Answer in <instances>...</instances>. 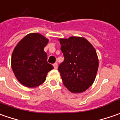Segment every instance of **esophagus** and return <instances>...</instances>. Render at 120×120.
<instances>
[{"mask_svg":"<svg viewBox=\"0 0 120 120\" xmlns=\"http://www.w3.org/2000/svg\"><path fill=\"white\" fill-rule=\"evenodd\" d=\"M53 67H54V68H55V69H57V67H58L57 63H54V64H53Z\"/></svg>","mask_w":120,"mask_h":120,"instance_id":"34e87169","label":"esophagus"}]
</instances>
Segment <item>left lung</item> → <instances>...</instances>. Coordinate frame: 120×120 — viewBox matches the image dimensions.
I'll list each match as a JSON object with an SVG mask.
<instances>
[{"instance_id": "8db88e82", "label": "left lung", "mask_w": 120, "mask_h": 120, "mask_svg": "<svg viewBox=\"0 0 120 120\" xmlns=\"http://www.w3.org/2000/svg\"><path fill=\"white\" fill-rule=\"evenodd\" d=\"M64 61L58 67L63 83L72 93H81L94 82L99 66L97 53L87 40L80 37L59 39Z\"/></svg>"}]
</instances>
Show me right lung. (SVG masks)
Masks as SVG:
<instances>
[{"instance_id":"obj_1","label":"right lung","mask_w":120,"mask_h":120,"mask_svg":"<svg viewBox=\"0 0 120 120\" xmlns=\"http://www.w3.org/2000/svg\"><path fill=\"white\" fill-rule=\"evenodd\" d=\"M49 40L39 33H30L21 39L12 54L11 67L17 80L27 87L41 85L53 66L47 62L44 47Z\"/></svg>"}]
</instances>
